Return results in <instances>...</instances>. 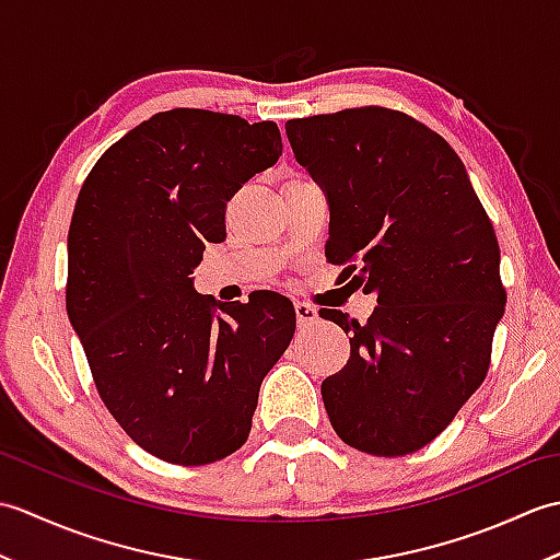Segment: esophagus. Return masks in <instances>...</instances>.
<instances>
[{"mask_svg":"<svg viewBox=\"0 0 560 560\" xmlns=\"http://www.w3.org/2000/svg\"><path fill=\"white\" fill-rule=\"evenodd\" d=\"M295 319H299L301 327H307V325L317 323V319H319L317 307L307 305V303H295Z\"/></svg>","mask_w":560,"mask_h":560,"instance_id":"1","label":"esophagus"}]
</instances>
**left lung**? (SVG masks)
Wrapping results in <instances>:
<instances>
[{
    "label": "left lung",
    "instance_id": "1",
    "mask_svg": "<svg viewBox=\"0 0 560 560\" xmlns=\"http://www.w3.org/2000/svg\"><path fill=\"white\" fill-rule=\"evenodd\" d=\"M291 149L329 205L331 265L377 295L349 363L323 383L343 443L377 457L421 450L483 383L505 311L501 247L447 141L413 117L353 108L287 122Z\"/></svg>",
    "mask_w": 560,
    "mask_h": 560
}]
</instances>
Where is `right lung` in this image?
<instances>
[{"mask_svg": "<svg viewBox=\"0 0 560 560\" xmlns=\"http://www.w3.org/2000/svg\"><path fill=\"white\" fill-rule=\"evenodd\" d=\"M281 149L273 122L175 108L129 129L81 187L67 315L105 407L153 457L197 467L241 447L293 339L283 295L211 303L189 277L225 237V201Z\"/></svg>", "mask_w": 560, "mask_h": 560, "instance_id": "obj_1", "label": "right lung"}]
</instances>
